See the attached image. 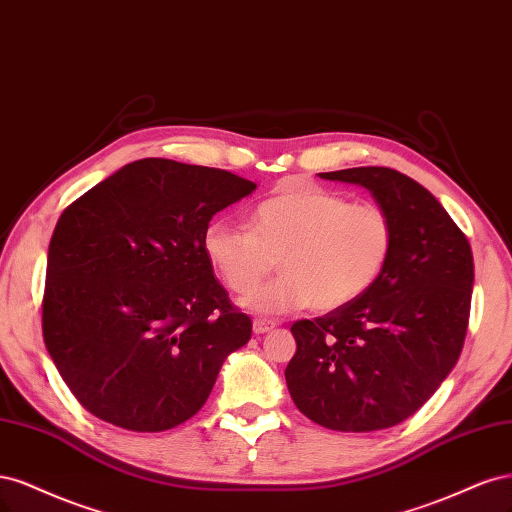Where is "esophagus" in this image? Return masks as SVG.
<instances>
[{"mask_svg": "<svg viewBox=\"0 0 512 512\" xmlns=\"http://www.w3.org/2000/svg\"><path fill=\"white\" fill-rule=\"evenodd\" d=\"M274 327H276V323H274V321H268V319H255V321H253V332H255L257 336L272 332Z\"/></svg>", "mask_w": 512, "mask_h": 512, "instance_id": "esophagus-1", "label": "esophagus"}]
</instances>
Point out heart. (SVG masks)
<instances>
[{
  "mask_svg": "<svg viewBox=\"0 0 512 512\" xmlns=\"http://www.w3.org/2000/svg\"><path fill=\"white\" fill-rule=\"evenodd\" d=\"M393 244L385 208L351 204L319 187L289 189L261 202L249 227L214 219L202 240L210 268L238 295L257 289L278 263L283 276L244 302L259 315L355 302L385 272Z\"/></svg>",
  "mask_w": 512,
  "mask_h": 512,
  "instance_id": "b5f03b06",
  "label": "heart"
}]
</instances>
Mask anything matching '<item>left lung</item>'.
Returning <instances> with one entry per match:
<instances>
[{
	"label": "left lung",
	"mask_w": 512,
	"mask_h": 512,
	"mask_svg": "<svg viewBox=\"0 0 512 512\" xmlns=\"http://www.w3.org/2000/svg\"><path fill=\"white\" fill-rule=\"evenodd\" d=\"M366 187L393 221L385 272L355 302L295 321L285 370L302 415L327 430L376 432L432 398L464 346L474 285L470 242L436 197L391 168L319 174Z\"/></svg>",
	"instance_id": "8db88e82"
}]
</instances>
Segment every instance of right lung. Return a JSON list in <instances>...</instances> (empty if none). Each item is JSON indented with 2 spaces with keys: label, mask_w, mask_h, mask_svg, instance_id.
I'll use <instances>...</instances> for the list:
<instances>
[{
  "label": "right lung",
  "mask_w": 512,
  "mask_h": 512,
  "mask_svg": "<svg viewBox=\"0 0 512 512\" xmlns=\"http://www.w3.org/2000/svg\"><path fill=\"white\" fill-rule=\"evenodd\" d=\"M257 189L232 172L148 157L63 210L48 246L42 334L97 419L166 432L204 406L251 340L204 255L210 219Z\"/></svg>",
  "instance_id": "1"
}]
</instances>
